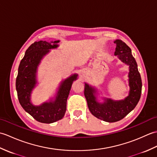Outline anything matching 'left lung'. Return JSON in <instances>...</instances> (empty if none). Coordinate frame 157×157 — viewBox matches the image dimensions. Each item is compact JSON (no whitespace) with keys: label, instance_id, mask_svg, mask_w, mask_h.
Here are the masks:
<instances>
[{"label":"left lung","instance_id":"1","mask_svg":"<svg viewBox=\"0 0 157 157\" xmlns=\"http://www.w3.org/2000/svg\"><path fill=\"white\" fill-rule=\"evenodd\" d=\"M114 43L116 44L115 55L129 66L128 96L120 101L104 97L102 98L104 101L100 102L96 97L97 89L87 83H85L84 88V95L90 111L96 117L109 123L120 121L136 107L140 98L142 86L137 63L132 55L131 48L121 40H116Z\"/></svg>","mask_w":157,"mask_h":157}]
</instances>
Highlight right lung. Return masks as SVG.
Wrapping results in <instances>:
<instances>
[{
    "label": "right lung",
    "mask_w": 157,
    "mask_h": 157,
    "mask_svg": "<svg viewBox=\"0 0 157 157\" xmlns=\"http://www.w3.org/2000/svg\"><path fill=\"white\" fill-rule=\"evenodd\" d=\"M60 40L48 42H35L25 51L20 62L16 79V90L20 105L23 109L36 121L44 123H52L61 119L65 115L67 100L73 82L78 79L77 73L70 75L61 82L54 98L40 105H34L31 101L32 90L36 86L38 67L50 50L59 47Z\"/></svg>",
    "instance_id": "add662e5"
}]
</instances>
